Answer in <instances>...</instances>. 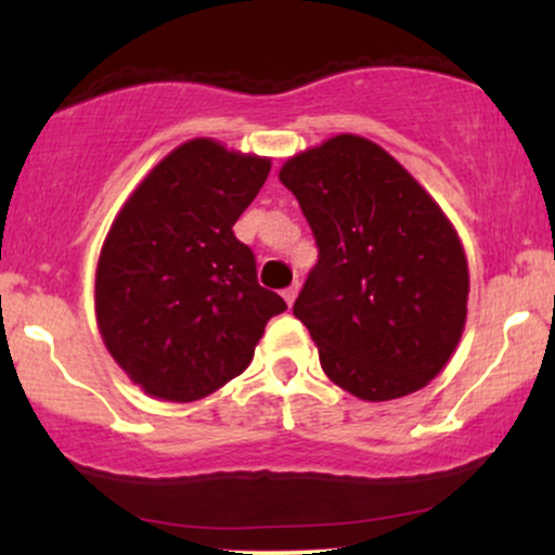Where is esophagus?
Masks as SVG:
<instances>
[{
    "instance_id": "1",
    "label": "esophagus",
    "mask_w": 555,
    "mask_h": 555,
    "mask_svg": "<svg viewBox=\"0 0 555 555\" xmlns=\"http://www.w3.org/2000/svg\"><path fill=\"white\" fill-rule=\"evenodd\" d=\"M297 292H299V284L286 286V289L282 292V297L286 299V305H289V308H292V302H295V299H297Z\"/></svg>"
}]
</instances>
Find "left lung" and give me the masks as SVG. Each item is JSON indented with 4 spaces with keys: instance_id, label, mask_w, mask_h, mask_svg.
<instances>
[{
    "instance_id": "left-lung-1",
    "label": "left lung",
    "mask_w": 555,
    "mask_h": 555,
    "mask_svg": "<svg viewBox=\"0 0 555 555\" xmlns=\"http://www.w3.org/2000/svg\"><path fill=\"white\" fill-rule=\"evenodd\" d=\"M318 263L295 315L318 344L323 373L365 401L423 388L462 339L469 273L438 203L393 156L336 135L284 164Z\"/></svg>"
}]
</instances>
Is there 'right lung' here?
<instances>
[{"label":"right lung","instance_id":"obj_1","mask_svg":"<svg viewBox=\"0 0 555 555\" xmlns=\"http://www.w3.org/2000/svg\"><path fill=\"white\" fill-rule=\"evenodd\" d=\"M269 171V158L188 140L114 219L95 269V321L117 365L151 397L214 393L250 365L266 323L286 310L232 232Z\"/></svg>","mask_w":555,"mask_h":555}]
</instances>
